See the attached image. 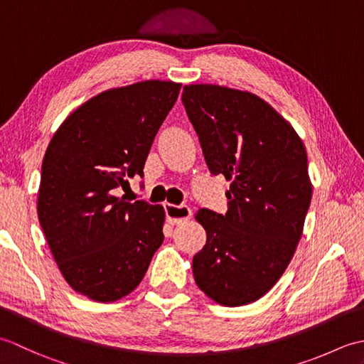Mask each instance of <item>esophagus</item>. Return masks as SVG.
Listing matches in <instances>:
<instances>
[{
	"label": "esophagus",
	"instance_id": "esophagus-1",
	"mask_svg": "<svg viewBox=\"0 0 364 364\" xmlns=\"http://www.w3.org/2000/svg\"><path fill=\"white\" fill-rule=\"evenodd\" d=\"M166 214H167V222L170 225H180V223L186 222L188 219H191L192 211L189 206H176V205H170L167 203L166 206Z\"/></svg>",
	"mask_w": 364,
	"mask_h": 364
}]
</instances>
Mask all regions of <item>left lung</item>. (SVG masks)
I'll use <instances>...</instances> for the list:
<instances>
[{"instance_id": "1", "label": "left lung", "mask_w": 364, "mask_h": 364, "mask_svg": "<svg viewBox=\"0 0 364 364\" xmlns=\"http://www.w3.org/2000/svg\"><path fill=\"white\" fill-rule=\"evenodd\" d=\"M181 98L211 173L231 183L227 214H196L206 244L194 280L215 304L249 305L280 280L301 237L313 194L305 145L252 92L188 84Z\"/></svg>"}]
</instances>
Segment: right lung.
<instances>
[{"mask_svg":"<svg viewBox=\"0 0 364 364\" xmlns=\"http://www.w3.org/2000/svg\"><path fill=\"white\" fill-rule=\"evenodd\" d=\"M181 84L149 80L92 97L60 123L42 162L37 214L70 288L90 300L133 292L164 241L161 205L119 197L144 164Z\"/></svg>","mask_w":364,"mask_h":364,"instance_id":"right-lung-1","label":"right lung"}]
</instances>
